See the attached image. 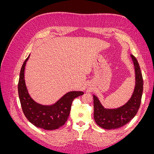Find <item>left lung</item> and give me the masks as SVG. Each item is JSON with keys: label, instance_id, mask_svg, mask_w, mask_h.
<instances>
[{"label": "left lung", "instance_id": "8db88e82", "mask_svg": "<svg viewBox=\"0 0 154 154\" xmlns=\"http://www.w3.org/2000/svg\"><path fill=\"white\" fill-rule=\"evenodd\" d=\"M136 74V85L132 97L124 105L117 109H105L98 98L93 95L94 118L96 124L104 129L111 130L123 127L132 119L140 107L143 91L142 73L137 59L130 54Z\"/></svg>", "mask_w": 154, "mask_h": 154}]
</instances>
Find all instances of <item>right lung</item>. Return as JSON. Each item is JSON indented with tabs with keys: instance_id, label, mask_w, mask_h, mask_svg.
<instances>
[{
	"instance_id": "1",
	"label": "right lung",
	"mask_w": 154,
	"mask_h": 154,
	"mask_svg": "<svg viewBox=\"0 0 154 154\" xmlns=\"http://www.w3.org/2000/svg\"><path fill=\"white\" fill-rule=\"evenodd\" d=\"M29 56L30 54L22 65L18 83V96L22 111L26 118L35 127L48 130L57 129L67 122L74 99L83 95V92H69L51 105H43L36 103L29 94L24 79L25 66Z\"/></svg>"
}]
</instances>
